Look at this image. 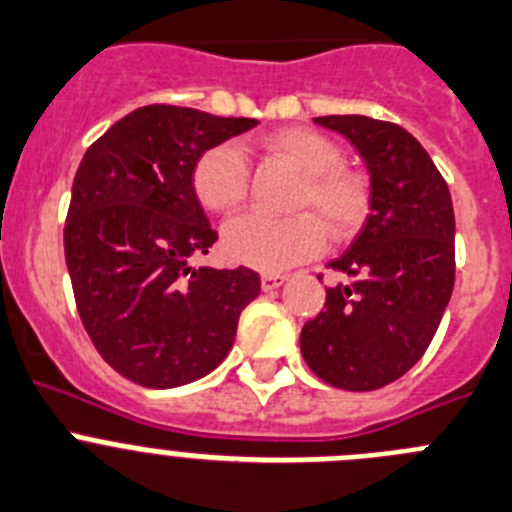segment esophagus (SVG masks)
I'll use <instances>...</instances> for the list:
<instances>
[{"mask_svg":"<svg viewBox=\"0 0 512 512\" xmlns=\"http://www.w3.org/2000/svg\"><path fill=\"white\" fill-rule=\"evenodd\" d=\"M283 283H285V275H280V273H262V278H260V285H262V290H265V293L280 288Z\"/></svg>","mask_w":512,"mask_h":512,"instance_id":"esophagus-1","label":"esophagus"}]
</instances>
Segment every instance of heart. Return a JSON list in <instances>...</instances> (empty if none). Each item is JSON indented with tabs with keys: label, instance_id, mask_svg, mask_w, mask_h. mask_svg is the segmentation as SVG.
Masks as SVG:
<instances>
[{
	"label": "heart",
	"instance_id": "1",
	"mask_svg": "<svg viewBox=\"0 0 512 512\" xmlns=\"http://www.w3.org/2000/svg\"><path fill=\"white\" fill-rule=\"evenodd\" d=\"M260 145L270 158L283 160L303 176L293 209L319 215L334 237H347L362 224L367 214V183L359 173L344 168L342 150L334 140L306 127H288L267 135ZM191 183L204 209L224 216L242 209L250 191V163L242 145L219 142L204 150L193 165ZM315 217L242 216L224 229L222 250L229 262L278 273L324 250L325 223L321 225Z\"/></svg>",
	"mask_w": 512,
	"mask_h": 512
}]
</instances>
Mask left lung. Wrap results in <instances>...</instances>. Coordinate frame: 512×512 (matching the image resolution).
Masks as SVG:
<instances>
[{
  "instance_id": "obj_1",
  "label": "left lung",
  "mask_w": 512,
  "mask_h": 512,
  "mask_svg": "<svg viewBox=\"0 0 512 512\" xmlns=\"http://www.w3.org/2000/svg\"><path fill=\"white\" fill-rule=\"evenodd\" d=\"M359 150L370 170V216L352 247L329 262L344 283L301 329V354L334 388L367 393L416 365L454 288L449 186L421 142L362 114L313 119ZM321 278V275H319Z\"/></svg>"
}]
</instances>
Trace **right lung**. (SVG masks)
<instances>
[{
    "label": "right lung",
    "mask_w": 512,
    "mask_h": 512,
    "mask_svg": "<svg viewBox=\"0 0 512 512\" xmlns=\"http://www.w3.org/2000/svg\"><path fill=\"white\" fill-rule=\"evenodd\" d=\"M255 124L150 104L112 124L78 165L63 229L78 316L104 362L142 388L209 375L260 293L250 267H191L219 239L193 193V165Z\"/></svg>",
    "instance_id": "obj_1"
}]
</instances>
